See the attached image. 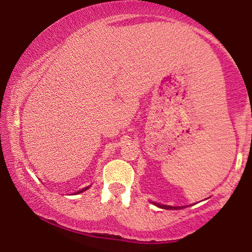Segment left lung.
Listing matches in <instances>:
<instances>
[{"label":"left lung","instance_id":"1","mask_svg":"<svg viewBox=\"0 0 252 252\" xmlns=\"http://www.w3.org/2000/svg\"><path fill=\"white\" fill-rule=\"evenodd\" d=\"M158 208H161V209H166V210H178V209H184L182 206H170V205H164V204H159V203H153Z\"/></svg>","mask_w":252,"mask_h":252}]
</instances>
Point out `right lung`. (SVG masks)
Wrapping results in <instances>:
<instances>
[{
  "label": "right lung",
  "instance_id": "obj_1",
  "mask_svg": "<svg viewBox=\"0 0 252 252\" xmlns=\"http://www.w3.org/2000/svg\"><path fill=\"white\" fill-rule=\"evenodd\" d=\"M89 187H86V188H82L81 190H79V191H77V194H80V192H82V191H85V190H87Z\"/></svg>",
  "mask_w": 252,
  "mask_h": 252
}]
</instances>
